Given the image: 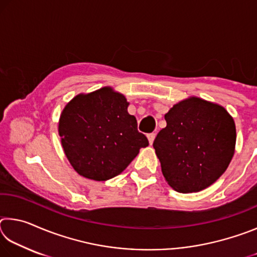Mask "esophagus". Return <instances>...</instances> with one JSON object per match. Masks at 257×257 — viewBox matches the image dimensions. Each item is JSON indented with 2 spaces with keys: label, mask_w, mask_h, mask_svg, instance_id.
Masks as SVG:
<instances>
[{
  "label": "esophagus",
  "mask_w": 257,
  "mask_h": 257,
  "mask_svg": "<svg viewBox=\"0 0 257 257\" xmlns=\"http://www.w3.org/2000/svg\"><path fill=\"white\" fill-rule=\"evenodd\" d=\"M147 138H149V142H150V144L152 145V144H153L154 139H155V134H154V133L149 134V135H147Z\"/></svg>",
  "instance_id": "obj_1"
}]
</instances>
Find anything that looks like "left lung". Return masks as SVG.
<instances>
[{
	"label": "left lung",
	"mask_w": 257,
	"mask_h": 257,
	"mask_svg": "<svg viewBox=\"0 0 257 257\" xmlns=\"http://www.w3.org/2000/svg\"><path fill=\"white\" fill-rule=\"evenodd\" d=\"M167 127L153 143L162 173L179 193H196L227 170L234 153L236 125L225 108L190 97L164 115Z\"/></svg>",
	"instance_id": "1"
}]
</instances>
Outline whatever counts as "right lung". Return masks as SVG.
<instances>
[{"label":"right lung","instance_id":"1","mask_svg":"<svg viewBox=\"0 0 257 257\" xmlns=\"http://www.w3.org/2000/svg\"><path fill=\"white\" fill-rule=\"evenodd\" d=\"M128 105L123 95L104 87L77 95L63 108L59 121L61 143L80 176L96 181L111 179L149 145Z\"/></svg>","mask_w":257,"mask_h":257}]
</instances>
